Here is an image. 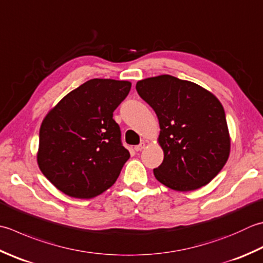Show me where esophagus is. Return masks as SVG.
Returning a JSON list of instances; mask_svg holds the SVG:
<instances>
[{
    "label": "esophagus",
    "mask_w": 263,
    "mask_h": 263,
    "mask_svg": "<svg viewBox=\"0 0 263 263\" xmlns=\"http://www.w3.org/2000/svg\"><path fill=\"white\" fill-rule=\"evenodd\" d=\"M146 147V145H145V142H141L140 145H138V146H136L135 147V151H137V152H140V151H142L143 148Z\"/></svg>",
    "instance_id": "esophagus-1"
}]
</instances>
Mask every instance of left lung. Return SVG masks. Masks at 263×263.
Segmentation results:
<instances>
[{"instance_id":"1","label":"left lung","mask_w":263,"mask_h":263,"mask_svg":"<svg viewBox=\"0 0 263 263\" xmlns=\"http://www.w3.org/2000/svg\"><path fill=\"white\" fill-rule=\"evenodd\" d=\"M136 89L155 110L163 163L154 176L164 186L190 192L208 184L230 153L224 109L218 98L193 82L171 75L139 81Z\"/></svg>"}]
</instances>
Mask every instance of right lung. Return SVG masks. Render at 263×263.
I'll return each mask as SVG.
<instances>
[{
	"instance_id": "obj_1",
	"label": "right lung",
	"mask_w": 263,
	"mask_h": 263,
	"mask_svg": "<svg viewBox=\"0 0 263 263\" xmlns=\"http://www.w3.org/2000/svg\"><path fill=\"white\" fill-rule=\"evenodd\" d=\"M131 90L128 81L93 79L65 96L41 124L39 167L60 192L93 198L115 183L130 158L112 112Z\"/></svg>"
}]
</instances>
